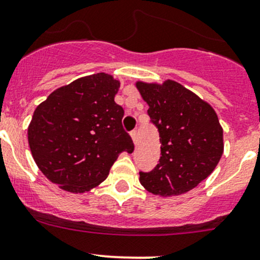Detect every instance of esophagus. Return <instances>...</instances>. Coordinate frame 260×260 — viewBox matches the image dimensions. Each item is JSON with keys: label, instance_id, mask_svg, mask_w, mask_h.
<instances>
[{"label": "esophagus", "instance_id": "obj_1", "mask_svg": "<svg viewBox=\"0 0 260 260\" xmlns=\"http://www.w3.org/2000/svg\"><path fill=\"white\" fill-rule=\"evenodd\" d=\"M130 135H131V138H133L134 142H135V144H136V141H138V131L133 130V131H131V133H130Z\"/></svg>", "mask_w": 260, "mask_h": 260}]
</instances>
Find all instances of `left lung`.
Wrapping results in <instances>:
<instances>
[{
	"label": "left lung",
	"mask_w": 260,
	"mask_h": 260,
	"mask_svg": "<svg viewBox=\"0 0 260 260\" xmlns=\"http://www.w3.org/2000/svg\"><path fill=\"white\" fill-rule=\"evenodd\" d=\"M149 105L150 121L157 127L161 157L150 172L140 171V183L158 196H178L212 174L223 153V130L208 103L180 83L138 82Z\"/></svg>",
	"instance_id": "8db88e82"
}]
</instances>
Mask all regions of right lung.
Wrapping results in <instances>:
<instances>
[{
  "instance_id": "right-lung-1",
  "label": "right lung",
  "mask_w": 260,
  "mask_h": 260,
  "mask_svg": "<svg viewBox=\"0 0 260 260\" xmlns=\"http://www.w3.org/2000/svg\"><path fill=\"white\" fill-rule=\"evenodd\" d=\"M119 80L107 73L79 78L38 105L28 144L42 174L62 189L83 193L102 183L122 151H134L124 109L114 102Z\"/></svg>"
}]
</instances>
